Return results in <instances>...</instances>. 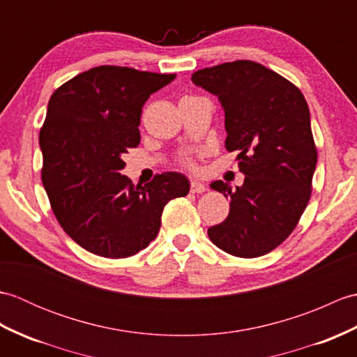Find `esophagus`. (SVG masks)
I'll return each instance as SVG.
<instances>
[{
	"mask_svg": "<svg viewBox=\"0 0 357 357\" xmlns=\"http://www.w3.org/2000/svg\"><path fill=\"white\" fill-rule=\"evenodd\" d=\"M206 190H207L206 185L198 183V181H192V183H190V192L192 193H204Z\"/></svg>",
	"mask_w": 357,
	"mask_h": 357,
	"instance_id": "34e87169",
	"label": "esophagus"
}]
</instances>
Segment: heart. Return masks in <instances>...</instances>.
I'll return each mask as SVG.
<instances>
[{
    "label": "heart",
    "mask_w": 357,
    "mask_h": 357,
    "mask_svg": "<svg viewBox=\"0 0 357 357\" xmlns=\"http://www.w3.org/2000/svg\"><path fill=\"white\" fill-rule=\"evenodd\" d=\"M181 162H183L185 167H190V169H192V167H193V161H192V158L188 156V155H184L183 158H181Z\"/></svg>",
    "instance_id": "b5f03b06"
}]
</instances>
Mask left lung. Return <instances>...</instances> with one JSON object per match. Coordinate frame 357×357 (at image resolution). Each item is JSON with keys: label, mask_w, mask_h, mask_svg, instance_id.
I'll return each instance as SVG.
<instances>
[{"label": "left lung", "mask_w": 357, "mask_h": 357, "mask_svg": "<svg viewBox=\"0 0 357 357\" xmlns=\"http://www.w3.org/2000/svg\"><path fill=\"white\" fill-rule=\"evenodd\" d=\"M192 81L219 98L225 149L238 151L244 184L211 188L230 198L225 221L208 229L216 247L238 257L270 253L290 236L312 196L317 150L304 95L259 63L239 59L195 72Z\"/></svg>", "instance_id": "obj_1"}]
</instances>
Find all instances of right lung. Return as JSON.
Wrapping results in <instances>:
<instances>
[{
	"mask_svg": "<svg viewBox=\"0 0 357 357\" xmlns=\"http://www.w3.org/2000/svg\"><path fill=\"white\" fill-rule=\"evenodd\" d=\"M174 77L100 66L50 96L40 130L41 179L59 225L90 253L136 255L156 238L165 204L190 190L176 172L146 185L121 174L123 156L141 141L142 105Z\"/></svg>",
	"mask_w": 357,
	"mask_h": 357,
	"instance_id": "1",
	"label": "right lung"
}]
</instances>
